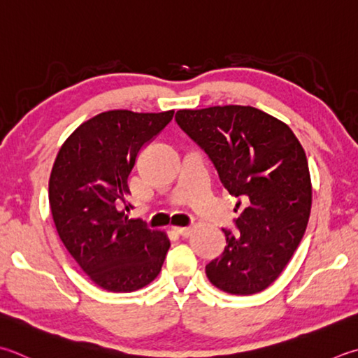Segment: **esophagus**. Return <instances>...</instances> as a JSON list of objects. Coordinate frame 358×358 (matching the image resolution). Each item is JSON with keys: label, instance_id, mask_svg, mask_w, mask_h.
I'll use <instances>...</instances> for the list:
<instances>
[{"label": "esophagus", "instance_id": "34e87169", "mask_svg": "<svg viewBox=\"0 0 358 358\" xmlns=\"http://www.w3.org/2000/svg\"><path fill=\"white\" fill-rule=\"evenodd\" d=\"M175 233H177L178 236H181V237H189L191 236V233H192V229L189 228V227H183V228H175Z\"/></svg>", "mask_w": 358, "mask_h": 358}]
</instances>
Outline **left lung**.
Segmentation results:
<instances>
[{
	"label": "left lung",
	"mask_w": 358,
	"mask_h": 358,
	"mask_svg": "<svg viewBox=\"0 0 358 358\" xmlns=\"http://www.w3.org/2000/svg\"><path fill=\"white\" fill-rule=\"evenodd\" d=\"M175 121L213 161L237 199V233L223 228L227 247L206 265L213 285L231 295L267 289L306 233L312 183L306 152L287 124L255 107L178 110Z\"/></svg>",
	"instance_id": "1"
}]
</instances>
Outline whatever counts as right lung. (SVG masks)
Wrapping results in <instances>:
<instances>
[{"instance_id":"1","label":"right lung","mask_w":358,"mask_h":358,"mask_svg":"<svg viewBox=\"0 0 358 358\" xmlns=\"http://www.w3.org/2000/svg\"><path fill=\"white\" fill-rule=\"evenodd\" d=\"M173 110L103 111L66 139L49 177V206L60 241L101 289L129 293L158 276L171 247L163 231L119 211L129 175L145 144L172 121Z\"/></svg>"}]
</instances>
